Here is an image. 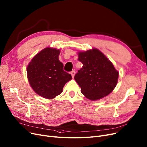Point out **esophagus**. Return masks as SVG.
Returning a JSON list of instances; mask_svg holds the SVG:
<instances>
[{"label": "esophagus", "instance_id": "34e87169", "mask_svg": "<svg viewBox=\"0 0 147 147\" xmlns=\"http://www.w3.org/2000/svg\"><path fill=\"white\" fill-rule=\"evenodd\" d=\"M75 73H76V72H75V71H74V70L71 71V73H71V76H72V78H74V75H75Z\"/></svg>", "mask_w": 147, "mask_h": 147}]
</instances>
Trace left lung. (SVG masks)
<instances>
[{"label": "left lung", "mask_w": 147, "mask_h": 147, "mask_svg": "<svg viewBox=\"0 0 147 147\" xmlns=\"http://www.w3.org/2000/svg\"><path fill=\"white\" fill-rule=\"evenodd\" d=\"M83 67L75 74L74 79L82 93L92 101L110 94L117 83L119 73L110 61L97 49L79 53Z\"/></svg>", "instance_id": "1"}]
</instances>
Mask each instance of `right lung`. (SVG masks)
<instances>
[{
	"mask_svg": "<svg viewBox=\"0 0 147 147\" xmlns=\"http://www.w3.org/2000/svg\"><path fill=\"white\" fill-rule=\"evenodd\" d=\"M59 53L57 49L46 48L35 55L27 67L30 86L45 98H55L71 79V74L64 71L63 64L58 59Z\"/></svg>",
	"mask_w": 147,
	"mask_h": 147,
	"instance_id": "1",
	"label": "right lung"
}]
</instances>
